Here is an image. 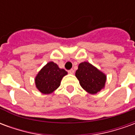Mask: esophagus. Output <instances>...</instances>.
I'll use <instances>...</instances> for the list:
<instances>
[{
  "label": "esophagus",
  "instance_id": "34e87169",
  "mask_svg": "<svg viewBox=\"0 0 135 135\" xmlns=\"http://www.w3.org/2000/svg\"><path fill=\"white\" fill-rule=\"evenodd\" d=\"M68 72H69V74H74V70L71 69H70V70L68 71Z\"/></svg>",
  "mask_w": 135,
  "mask_h": 135
}]
</instances>
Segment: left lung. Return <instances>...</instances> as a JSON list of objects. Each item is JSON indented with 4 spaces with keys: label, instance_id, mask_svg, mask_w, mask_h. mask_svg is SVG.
<instances>
[{
    "label": "left lung",
    "instance_id": "left-lung-1",
    "mask_svg": "<svg viewBox=\"0 0 135 135\" xmlns=\"http://www.w3.org/2000/svg\"><path fill=\"white\" fill-rule=\"evenodd\" d=\"M76 78L82 88L90 94H95L104 88L106 76L88 62L79 64Z\"/></svg>",
    "mask_w": 135,
    "mask_h": 135
}]
</instances>
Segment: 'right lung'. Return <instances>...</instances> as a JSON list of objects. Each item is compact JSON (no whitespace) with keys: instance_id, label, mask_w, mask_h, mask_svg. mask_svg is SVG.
I'll list each match as a JSON object with an SVG mask.
<instances>
[{"instance_id":"add662e5","label":"right lung","mask_w":135,"mask_h":135,"mask_svg":"<svg viewBox=\"0 0 135 135\" xmlns=\"http://www.w3.org/2000/svg\"><path fill=\"white\" fill-rule=\"evenodd\" d=\"M66 74V71L60 69L55 63L49 62L36 76V87L42 93H51L60 86L62 78Z\"/></svg>"}]
</instances>
